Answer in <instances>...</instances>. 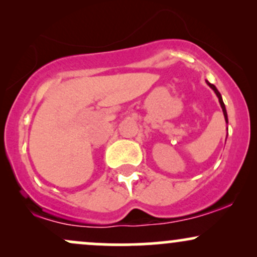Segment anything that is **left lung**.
I'll return each mask as SVG.
<instances>
[{
    "mask_svg": "<svg viewBox=\"0 0 257 257\" xmlns=\"http://www.w3.org/2000/svg\"><path fill=\"white\" fill-rule=\"evenodd\" d=\"M206 84L209 85V87L211 88V89H213L214 91H215V94H216L217 95V98H219V102H220V105H221V108H222V112H223V116H225V119H226V123H228V118H227V112H226V107H225V104H223V101H222V96H221V94H220V91L216 89V87H215L214 84H211V83H209L208 81H206Z\"/></svg>",
    "mask_w": 257,
    "mask_h": 257,
    "instance_id": "8db88e82",
    "label": "left lung"
}]
</instances>
